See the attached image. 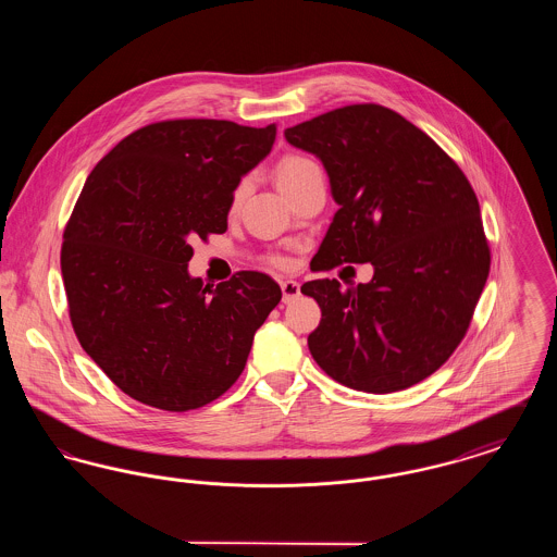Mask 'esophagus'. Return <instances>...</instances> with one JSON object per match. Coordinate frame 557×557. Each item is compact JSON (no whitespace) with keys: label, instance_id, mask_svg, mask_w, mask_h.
Wrapping results in <instances>:
<instances>
[{"label":"esophagus","instance_id":"1","mask_svg":"<svg viewBox=\"0 0 557 557\" xmlns=\"http://www.w3.org/2000/svg\"><path fill=\"white\" fill-rule=\"evenodd\" d=\"M282 294H284V302H290L296 296H300V284L294 280H284L282 284Z\"/></svg>","mask_w":557,"mask_h":557}]
</instances>
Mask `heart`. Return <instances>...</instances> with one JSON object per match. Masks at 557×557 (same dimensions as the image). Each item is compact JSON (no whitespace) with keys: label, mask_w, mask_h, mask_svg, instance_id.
Wrapping results in <instances>:
<instances>
[{"label":"heart","mask_w":557,"mask_h":557,"mask_svg":"<svg viewBox=\"0 0 557 557\" xmlns=\"http://www.w3.org/2000/svg\"><path fill=\"white\" fill-rule=\"evenodd\" d=\"M315 169H319V166L313 160L305 159V157H288V159H284L277 164V171H275L277 186H288L292 182L300 180L302 175H307V173H311ZM244 191H246V184H239L236 194H234V205H238L242 196H244ZM275 265H286V261L284 259H275Z\"/></svg>","instance_id":"obj_1"}]
</instances>
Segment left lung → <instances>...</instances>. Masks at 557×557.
Returning <instances> with one entry per match:
<instances>
[{"label": "left lung", "mask_w": 557, "mask_h": 557, "mask_svg": "<svg viewBox=\"0 0 557 557\" xmlns=\"http://www.w3.org/2000/svg\"><path fill=\"white\" fill-rule=\"evenodd\" d=\"M284 135L323 162L341 205L311 265H373L370 284L355 288L302 284L321 309L309 334L313 359L373 395L422 382L463 341L491 269L468 177L432 137L380 104L336 108Z\"/></svg>", "instance_id": "obj_1"}]
</instances>
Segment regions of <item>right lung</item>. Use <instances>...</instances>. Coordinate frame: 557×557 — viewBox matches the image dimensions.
<instances>
[{
	"label": "right lung",
	"instance_id": "obj_1",
	"mask_svg": "<svg viewBox=\"0 0 557 557\" xmlns=\"http://www.w3.org/2000/svg\"><path fill=\"white\" fill-rule=\"evenodd\" d=\"M275 125L175 119L121 139L89 173L64 227L60 269L83 350L129 397L189 411L244 371L282 300L261 271L209 288L189 242L227 230L239 180L271 152Z\"/></svg>",
	"mask_w": 557,
	"mask_h": 557
}]
</instances>
